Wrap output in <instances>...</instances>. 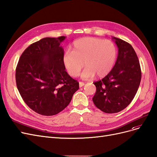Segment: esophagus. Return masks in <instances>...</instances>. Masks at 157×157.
Here are the masks:
<instances>
[{
  "label": "esophagus",
  "instance_id": "34e87169",
  "mask_svg": "<svg viewBox=\"0 0 157 157\" xmlns=\"http://www.w3.org/2000/svg\"><path fill=\"white\" fill-rule=\"evenodd\" d=\"M84 85V82H79V87H82Z\"/></svg>",
  "mask_w": 157,
  "mask_h": 157
}]
</instances>
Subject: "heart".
Instances as JSON below:
<instances>
[{
	"mask_svg": "<svg viewBox=\"0 0 157 157\" xmlns=\"http://www.w3.org/2000/svg\"><path fill=\"white\" fill-rule=\"evenodd\" d=\"M117 58V48L113 42L94 37H84L75 40L72 52L63 55V63L69 75L76 77L83 65L85 69L81 77L84 79L107 75L112 69Z\"/></svg>",
	"mask_w": 157,
	"mask_h": 157,
	"instance_id": "b5f03b06",
	"label": "heart"
}]
</instances>
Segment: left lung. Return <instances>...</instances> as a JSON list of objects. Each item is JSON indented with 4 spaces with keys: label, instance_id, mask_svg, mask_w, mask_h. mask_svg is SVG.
<instances>
[{
    "label": "left lung",
    "instance_id": "obj_1",
    "mask_svg": "<svg viewBox=\"0 0 157 157\" xmlns=\"http://www.w3.org/2000/svg\"><path fill=\"white\" fill-rule=\"evenodd\" d=\"M112 39L118 49L115 66L103 78L94 82L96 92L93 102L106 113H118L129 105L141 78L140 61L133 47L121 39L113 36Z\"/></svg>",
    "mask_w": 157,
    "mask_h": 157
}]
</instances>
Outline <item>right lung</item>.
<instances>
[{
	"label": "right lung",
	"instance_id": "1",
	"mask_svg": "<svg viewBox=\"0 0 157 157\" xmlns=\"http://www.w3.org/2000/svg\"><path fill=\"white\" fill-rule=\"evenodd\" d=\"M65 37H46L31 44L16 67V85L22 99L42 115L52 116L63 111L79 88L63 63L64 50L60 44Z\"/></svg>",
	"mask_w": 157,
	"mask_h": 157
}]
</instances>
